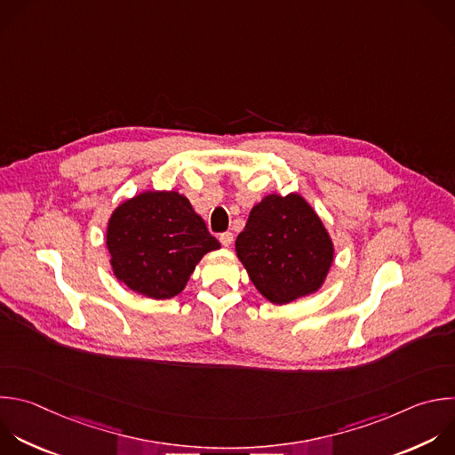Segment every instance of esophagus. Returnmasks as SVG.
I'll use <instances>...</instances> for the list:
<instances>
[{
  "label": "esophagus",
  "instance_id": "esophagus-1",
  "mask_svg": "<svg viewBox=\"0 0 455 455\" xmlns=\"http://www.w3.org/2000/svg\"><path fill=\"white\" fill-rule=\"evenodd\" d=\"M220 243L223 244V246H232V243H234V234L232 232H223V234H220Z\"/></svg>",
  "mask_w": 455,
  "mask_h": 455
}]
</instances>
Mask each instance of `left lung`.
Returning a JSON list of instances; mask_svg holds the SVG:
<instances>
[{
    "mask_svg": "<svg viewBox=\"0 0 455 455\" xmlns=\"http://www.w3.org/2000/svg\"><path fill=\"white\" fill-rule=\"evenodd\" d=\"M235 253L255 289L285 306L322 289L334 264V241L304 196L273 193L251 207Z\"/></svg>",
    "mask_w": 455,
    "mask_h": 455,
    "instance_id": "1",
    "label": "left lung"
}]
</instances>
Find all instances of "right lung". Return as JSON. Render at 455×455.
Listing matches in <instances>:
<instances>
[{
    "label": "right lung",
    "mask_w": 455,
    "mask_h": 455,
    "mask_svg": "<svg viewBox=\"0 0 455 455\" xmlns=\"http://www.w3.org/2000/svg\"><path fill=\"white\" fill-rule=\"evenodd\" d=\"M105 243L114 276L151 299L182 292L202 257L221 248L184 195L156 189L112 211Z\"/></svg>",
    "instance_id": "1"
}]
</instances>
